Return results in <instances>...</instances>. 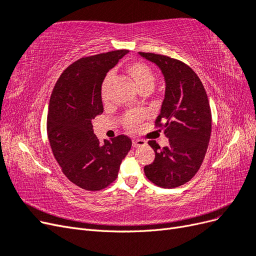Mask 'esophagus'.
I'll return each mask as SVG.
<instances>
[{
    "instance_id": "34e87169",
    "label": "esophagus",
    "mask_w": 256,
    "mask_h": 256,
    "mask_svg": "<svg viewBox=\"0 0 256 256\" xmlns=\"http://www.w3.org/2000/svg\"><path fill=\"white\" fill-rule=\"evenodd\" d=\"M145 144H146V141L141 140V138H134V140H132V146H134V147L144 146Z\"/></svg>"
}]
</instances>
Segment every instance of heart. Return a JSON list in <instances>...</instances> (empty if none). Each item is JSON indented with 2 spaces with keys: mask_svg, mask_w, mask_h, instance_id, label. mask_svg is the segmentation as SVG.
<instances>
[{
  "mask_svg": "<svg viewBox=\"0 0 256 256\" xmlns=\"http://www.w3.org/2000/svg\"><path fill=\"white\" fill-rule=\"evenodd\" d=\"M126 72L138 90H150L152 88L156 76H154L152 69L147 64L142 63V62H134V63H131L126 67ZM102 99L104 100L106 96V82H104L102 85ZM142 118L143 115L141 113L129 112L124 116L122 124L128 130L134 131L140 125Z\"/></svg>",
  "mask_w": 256,
  "mask_h": 256,
  "instance_id": "heart-1",
  "label": "heart"
}]
</instances>
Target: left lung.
Wrapping results in <instances>:
<instances>
[{
	"mask_svg": "<svg viewBox=\"0 0 256 256\" xmlns=\"http://www.w3.org/2000/svg\"><path fill=\"white\" fill-rule=\"evenodd\" d=\"M156 64L166 80V95L154 125L164 130L168 145L154 152L144 173L158 187L172 189L188 182L203 164L212 134V111L202 81L182 60L154 53L138 52Z\"/></svg>",
	"mask_w": 256,
	"mask_h": 256,
	"instance_id": "left-lung-1",
	"label": "left lung"
}]
</instances>
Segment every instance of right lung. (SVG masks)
<instances>
[{
	"label": "right lung",
	"mask_w": 256,
	"mask_h": 256,
	"mask_svg": "<svg viewBox=\"0 0 256 256\" xmlns=\"http://www.w3.org/2000/svg\"><path fill=\"white\" fill-rule=\"evenodd\" d=\"M127 53L116 50L76 60L52 90L47 118L51 150L65 176L85 190L111 184L132 144L125 134L102 143L92 124L104 112L102 85L106 72Z\"/></svg>",
	"instance_id": "1"
}]
</instances>
